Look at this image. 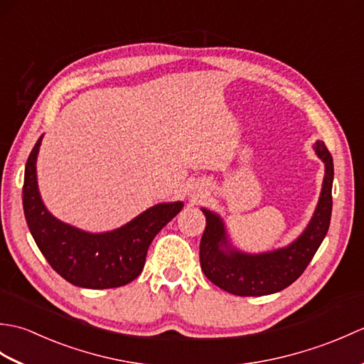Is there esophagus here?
Listing matches in <instances>:
<instances>
[{
	"label": "esophagus",
	"instance_id": "1",
	"mask_svg": "<svg viewBox=\"0 0 364 364\" xmlns=\"http://www.w3.org/2000/svg\"><path fill=\"white\" fill-rule=\"evenodd\" d=\"M192 189H194V194H200V196H202L203 194V192H202V188H198V186H196V188H192Z\"/></svg>",
	"mask_w": 364,
	"mask_h": 364
}]
</instances>
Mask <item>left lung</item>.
<instances>
[{"label": "left lung", "mask_w": 364, "mask_h": 364, "mask_svg": "<svg viewBox=\"0 0 364 364\" xmlns=\"http://www.w3.org/2000/svg\"><path fill=\"white\" fill-rule=\"evenodd\" d=\"M314 149L326 164L319 203L306 230L284 249L261 255L230 249L222 219L202 210L206 228L200 241V266L208 280L235 296L259 297L288 288L304 274L327 235L331 218L333 159L323 142H316Z\"/></svg>", "instance_id": "obj_1"}]
</instances>
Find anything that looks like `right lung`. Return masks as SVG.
<instances>
[{
    "mask_svg": "<svg viewBox=\"0 0 364 364\" xmlns=\"http://www.w3.org/2000/svg\"><path fill=\"white\" fill-rule=\"evenodd\" d=\"M42 137L29 153L23 183V210L34 241L48 264L80 288L107 289L133 282L142 272L146 250L181 202L151 206L109 233L92 235L58 220L46 211L37 189L36 159Z\"/></svg>",
    "mask_w": 364,
    "mask_h": 364,
    "instance_id": "1",
    "label": "right lung"
}]
</instances>
